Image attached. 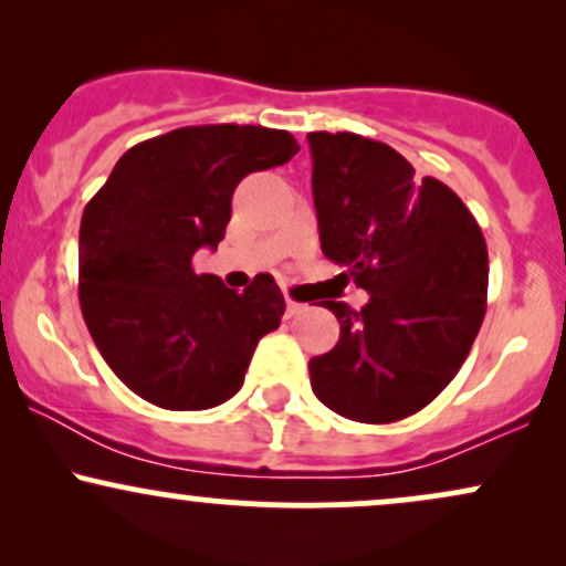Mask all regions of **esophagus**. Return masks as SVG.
<instances>
[{
    "label": "esophagus",
    "instance_id": "34e87169",
    "mask_svg": "<svg viewBox=\"0 0 566 566\" xmlns=\"http://www.w3.org/2000/svg\"><path fill=\"white\" fill-rule=\"evenodd\" d=\"M303 311H305L303 303H297V301H292V297H287V316H301Z\"/></svg>",
    "mask_w": 566,
    "mask_h": 566
}]
</instances>
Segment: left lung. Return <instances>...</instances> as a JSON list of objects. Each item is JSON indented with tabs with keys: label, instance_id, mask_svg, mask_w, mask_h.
Segmentation results:
<instances>
[{
	"label": "left lung",
	"instance_id": "8db88e82",
	"mask_svg": "<svg viewBox=\"0 0 566 566\" xmlns=\"http://www.w3.org/2000/svg\"><path fill=\"white\" fill-rule=\"evenodd\" d=\"M322 252L369 303L324 301L340 340L308 361L311 388L356 423H396L450 386L486 311V242L469 207L386 143L308 133Z\"/></svg>",
	"mask_w": 566,
	"mask_h": 566
}]
</instances>
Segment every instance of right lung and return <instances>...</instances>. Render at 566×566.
<instances>
[{"instance_id": "1", "label": "right lung", "mask_w": 566, "mask_h": 566, "mask_svg": "<svg viewBox=\"0 0 566 566\" xmlns=\"http://www.w3.org/2000/svg\"><path fill=\"white\" fill-rule=\"evenodd\" d=\"M301 151L287 129L199 125L122 154L80 226V305L97 350L129 391L161 409H210L242 388L284 295L261 274L244 292L193 274L216 250L233 188Z\"/></svg>"}]
</instances>
